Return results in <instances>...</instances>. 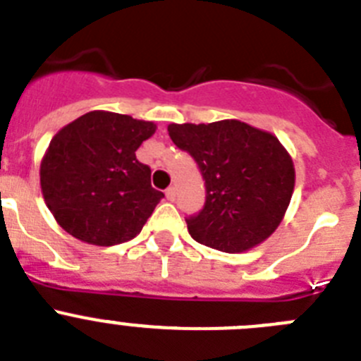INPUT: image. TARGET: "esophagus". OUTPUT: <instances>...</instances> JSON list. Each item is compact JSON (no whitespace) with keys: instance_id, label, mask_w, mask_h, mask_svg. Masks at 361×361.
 <instances>
[{"instance_id":"34e87169","label":"esophagus","mask_w":361,"mask_h":361,"mask_svg":"<svg viewBox=\"0 0 361 361\" xmlns=\"http://www.w3.org/2000/svg\"><path fill=\"white\" fill-rule=\"evenodd\" d=\"M165 196H167V200H169V201L176 200V188H174V187L167 188V190H165Z\"/></svg>"}]
</instances>
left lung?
Returning a JSON list of instances; mask_svg holds the SVG:
<instances>
[{
    "label": "left lung",
    "mask_w": 361,
    "mask_h": 361,
    "mask_svg": "<svg viewBox=\"0 0 361 361\" xmlns=\"http://www.w3.org/2000/svg\"><path fill=\"white\" fill-rule=\"evenodd\" d=\"M169 137L201 171L207 201L187 217L190 237L224 252H240L274 233L290 203L294 161L274 135L237 119L169 124Z\"/></svg>",
    "instance_id": "1"
}]
</instances>
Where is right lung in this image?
<instances>
[{
  "mask_svg": "<svg viewBox=\"0 0 361 361\" xmlns=\"http://www.w3.org/2000/svg\"><path fill=\"white\" fill-rule=\"evenodd\" d=\"M157 130L149 121L94 110L63 126L40 164V188L53 217L92 245L140 233L164 197L135 151Z\"/></svg>",
  "mask_w": 361,
  "mask_h": 361,
  "instance_id": "1",
  "label": "right lung"
}]
</instances>
